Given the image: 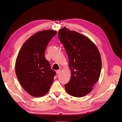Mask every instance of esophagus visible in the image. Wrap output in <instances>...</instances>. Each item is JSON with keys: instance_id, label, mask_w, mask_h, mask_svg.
Returning a JSON list of instances; mask_svg holds the SVG:
<instances>
[{"instance_id": "34e87169", "label": "esophagus", "mask_w": 122, "mask_h": 122, "mask_svg": "<svg viewBox=\"0 0 122 122\" xmlns=\"http://www.w3.org/2000/svg\"><path fill=\"white\" fill-rule=\"evenodd\" d=\"M61 70H57V71H56V74H59L61 72Z\"/></svg>"}]
</instances>
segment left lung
Here are the masks:
<instances>
[{
	"mask_svg": "<svg viewBox=\"0 0 122 122\" xmlns=\"http://www.w3.org/2000/svg\"><path fill=\"white\" fill-rule=\"evenodd\" d=\"M69 58L71 76L65 85L67 92L82 97L92 91L100 76L102 61L97 46L90 39L66 27L58 31Z\"/></svg>",
	"mask_w": 122,
	"mask_h": 122,
	"instance_id": "left-lung-1",
	"label": "left lung"
}]
</instances>
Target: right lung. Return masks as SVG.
Listing matches in <instances>:
<instances>
[{
	"mask_svg": "<svg viewBox=\"0 0 122 122\" xmlns=\"http://www.w3.org/2000/svg\"><path fill=\"white\" fill-rule=\"evenodd\" d=\"M56 34V31L52 30L37 32L28 39L18 52L16 76L23 89L33 97L46 94L56 75L45 56L48 42Z\"/></svg>",
	"mask_w": 122,
	"mask_h": 122,
	"instance_id": "add662e5",
	"label": "right lung"
}]
</instances>
